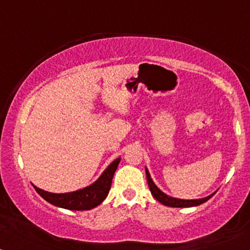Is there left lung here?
<instances>
[{
    "label": "left lung",
    "mask_w": 250,
    "mask_h": 250,
    "mask_svg": "<svg viewBox=\"0 0 250 250\" xmlns=\"http://www.w3.org/2000/svg\"><path fill=\"white\" fill-rule=\"evenodd\" d=\"M146 180H148V186L150 188V191H151L152 196L155 197L156 200H158L159 203H162L163 205H165V206H168V207H179V208H182V207H193V206H199V205L206 203L207 200H209L211 197L214 196V193L209 194L208 197H205V198H201V199H179V198H174V197H170L168 194L164 193L162 190L159 189L158 187L156 186L155 182H153L151 176H150V173L148 168L146 167Z\"/></svg>",
    "instance_id": "8db88e82"
}]
</instances>
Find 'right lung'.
Here are the masks:
<instances>
[{"label": "right lung", "instance_id": "obj_1", "mask_svg": "<svg viewBox=\"0 0 250 250\" xmlns=\"http://www.w3.org/2000/svg\"><path fill=\"white\" fill-rule=\"evenodd\" d=\"M121 158L115 159L107 168L104 170L100 177L83 189L66 193H52L44 191L33 184L34 189L47 203L57 207L64 208L70 210H88L97 207L107 198L110 190L112 177L117 169Z\"/></svg>", "mask_w": 250, "mask_h": 250}]
</instances>
